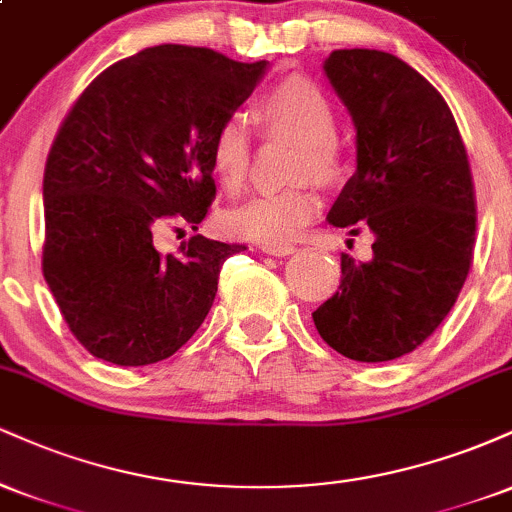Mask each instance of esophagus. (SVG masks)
I'll list each match as a JSON object with an SVG mask.
<instances>
[{
  "instance_id": "esophagus-1",
  "label": "esophagus",
  "mask_w": 512,
  "mask_h": 512,
  "mask_svg": "<svg viewBox=\"0 0 512 512\" xmlns=\"http://www.w3.org/2000/svg\"><path fill=\"white\" fill-rule=\"evenodd\" d=\"M262 252H267V255H274V257H289L296 252V245L291 243H267L262 245Z\"/></svg>"
}]
</instances>
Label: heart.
Masks as SVG:
<instances>
[{
  "instance_id": "1",
  "label": "heart",
  "mask_w": 512,
  "mask_h": 512,
  "mask_svg": "<svg viewBox=\"0 0 512 512\" xmlns=\"http://www.w3.org/2000/svg\"><path fill=\"white\" fill-rule=\"evenodd\" d=\"M252 120L267 134H281L298 144L296 180L334 182L344 170V154L334 129L337 113L320 86L305 79L281 81L267 91L252 108ZM211 173L226 192H238L245 185L250 166V129L240 115L221 122L211 139ZM320 199L308 187L255 195L248 202L228 209L223 223L233 236L255 243H289L315 219Z\"/></svg>"
}]
</instances>
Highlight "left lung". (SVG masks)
<instances>
[{
  "mask_svg": "<svg viewBox=\"0 0 512 512\" xmlns=\"http://www.w3.org/2000/svg\"><path fill=\"white\" fill-rule=\"evenodd\" d=\"M322 72L356 127V173L327 221L373 233V257L342 255L339 291L313 322L351 361H392L436 332L472 267L467 151L443 96L390 52L334 50Z\"/></svg>",
  "mask_w": 512,
  "mask_h": 512,
  "instance_id": "left-lung-1",
  "label": "left lung"
}]
</instances>
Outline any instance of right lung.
<instances>
[{
    "label": "right lung",
    "instance_id": "1",
    "mask_svg": "<svg viewBox=\"0 0 512 512\" xmlns=\"http://www.w3.org/2000/svg\"><path fill=\"white\" fill-rule=\"evenodd\" d=\"M267 67L156 45L96 76L62 122L43 178V274L88 354L149 366L209 315L221 264L245 245L192 236L163 255L154 238L207 216L211 139Z\"/></svg>",
    "mask_w": 512,
    "mask_h": 512
}]
</instances>
